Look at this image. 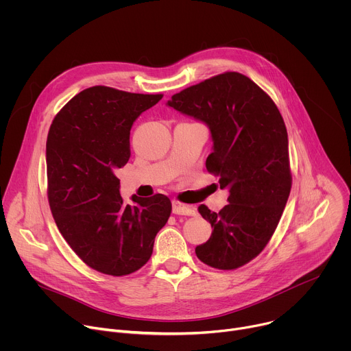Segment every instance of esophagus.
Returning <instances> with one entry per match:
<instances>
[{
	"label": "esophagus",
	"instance_id": "34e87169",
	"mask_svg": "<svg viewBox=\"0 0 351 351\" xmlns=\"http://www.w3.org/2000/svg\"><path fill=\"white\" fill-rule=\"evenodd\" d=\"M172 211L176 215H189L193 217L197 214V208L194 206H189V204H183L180 202H173L172 203Z\"/></svg>",
	"mask_w": 351,
	"mask_h": 351
}]
</instances>
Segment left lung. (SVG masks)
Listing matches in <instances>:
<instances>
[{
	"label": "left lung",
	"mask_w": 351,
	"mask_h": 351,
	"mask_svg": "<svg viewBox=\"0 0 351 351\" xmlns=\"http://www.w3.org/2000/svg\"><path fill=\"white\" fill-rule=\"evenodd\" d=\"M168 106L208 125L214 141L207 171L229 189L228 204L198 213L213 226L195 247L199 261L232 271L254 260L271 240L291 189L289 141L274 99L252 79L223 72L172 95Z\"/></svg>",
	"instance_id": "1"
}]
</instances>
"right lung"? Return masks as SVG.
Masks as SVG:
<instances>
[{
	"label": "right lung",
	"instance_id": "right-lung-1",
	"mask_svg": "<svg viewBox=\"0 0 351 351\" xmlns=\"http://www.w3.org/2000/svg\"><path fill=\"white\" fill-rule=\"evenodd\" d=\"M162 94L107 86L76 94L56 115L47 136V195L56 223L90 268L112 276L140 269L172 213L164 194L125 204L118 168L130 158V128Z\"/></svg>",
	"mask_w": 351,
	"mask_h": 351
}]
</instances>
